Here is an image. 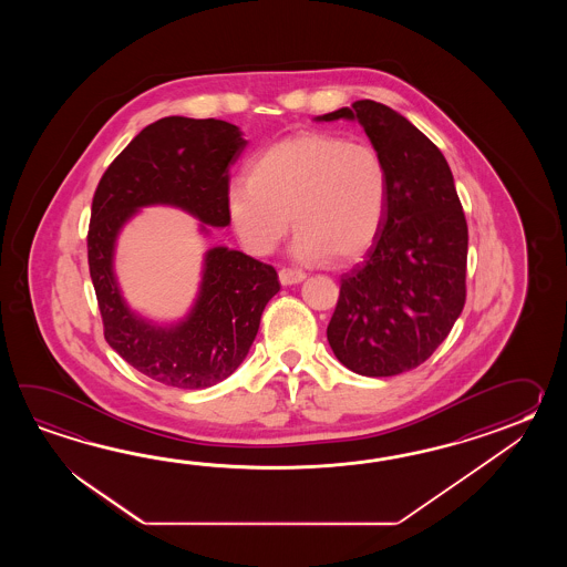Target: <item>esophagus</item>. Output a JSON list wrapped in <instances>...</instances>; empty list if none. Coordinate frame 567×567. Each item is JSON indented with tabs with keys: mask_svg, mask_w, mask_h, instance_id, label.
<instances>
[{
	"mask_svg": "<svg viewBox=\"0 0 567 567\" xmlns=\"http://www.w3.org/2000/svg\"><path fill=\"white\" fill-rule=\"evenodd\" d=\"M303 279H306V274L301 269H293V267H281L279 269L281 286H293V284H300Z\"/></svg>",
	"mask_w": 567,
	"mask_h": 567,
	"instance_id": "esophagus-1",
	"label": "esophagus"
}]
</instances>
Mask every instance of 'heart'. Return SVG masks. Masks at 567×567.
Instances as JSON below:
<instances>
[{
    "instance_id": "heart-1",
    "label": "heart",
    "mask_w": 567,
    "mask_h": 567,
    "mask_svg": "<svg viewBox=\"0 0 567 567\" xmlns=\"http://www.w3.org/2000/svg\"><path fill=\"white\" fill-rule=\"evenodd\" d=\"M230 225L251 254H271L288 235L306 261L349 264L379 239L389 205V168L371 144L301 132L269 145L225 196Z\"/></svg>"
}]
</instances>
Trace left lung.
<instances>
[{
  "instance_id": "8db88e82",
  "label": "left lung",
  "mask_w": 567,
  "mask_h": 567,
  "mask_svg": "<svg viewBox=\"0 0 567 567\" xmlns=\"http://www.w3.org/2000/svg\"><path fill=\"white\" fill-rule=\"evenodd\" d=\"M359 120L389 168V205L361 266L342 274L326 337L352 373L393 377L427 361L466 303L468 225L440 147L395 109L354 101L318 120Z\"/></svg>"
}]
</instances>
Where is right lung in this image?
I'll list each match as a JSON object with an SVG mask.
<instances>
[{
  "instance_id": "add662e5",
  "label": "right lung",
  "mask_w": 567,
  "mask_h": 567,
  "mask_svg": "<svg viewBox=\"0 0 567 567\" xmlns=\"http://www.w3.org/2000/svg\"><path fill=\"white\" fill-rule=\"evenodd\" d=\"M247 142L220 120L164 117L133 137L101 176L86 233L89 271L109 347L145 377L178 389L227 379L254 344L278 271L241 251L206 254L200 296L186 322L154 328L123 303L113 278V245L135 208L176 205L213 227H227L229 166Z\"/></svg>"
}]
</instances>
